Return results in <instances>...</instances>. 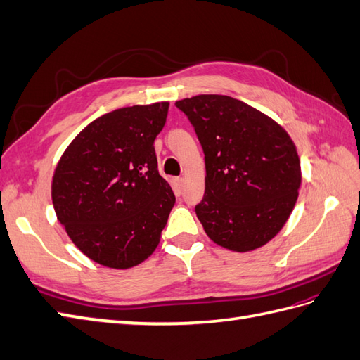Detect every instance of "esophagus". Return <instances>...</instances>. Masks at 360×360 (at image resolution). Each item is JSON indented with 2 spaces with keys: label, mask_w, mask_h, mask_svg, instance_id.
<instances>
[{
  "label": "esophagus",
  "mask_w": 360,
  "mask_h": 360,
  "mask_svg": "<svg viewBox=\"0 0 360 360\" xmlns=\"http://www.w3.org/2000/svg\"><path fill=\"white\" fill-rule=\"evenodd\" d=\"M174 189L177 194H181V189H183V177H175L174 179Z\"/></svg>",
  "instance_id": "obj_1"
}]
</instances>
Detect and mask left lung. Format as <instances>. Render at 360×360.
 I'll use <instances>...</instances> for the list:
<instances>
[{
  "instance_id": "obj_1",
  "label": "left lung",
  "mask_w": 360,
  "mask_h": 360,
  "mask_svg": "<svg viewBox=\"0 0 360 360\" xmlns=\"http://www.w3.org/2000/svg\"><path fill=\"white\" fill-rule=\"evenodd\" d=\"M205 153V197L195 214L218 246L249 252L283 229L301 186V163L287 131L231 96L175 102Z\"/></svg>"
}]
</instances>
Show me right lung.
Segmentation results:
<instances>
[{"instance_id":"add662e5","label":"right lung","mask_w":360,"mask_h":360,"mask_svg":"<svg viewBox=\"0 0 360 360\" xmlns=\"http://www.w3.org/2000/svg\"><path fill=\"white\" fill-rule=\"evenodd\" d=\"M168 102L114 110L79 133L55 169L51 200L76 248L129 269L159 246L175 195L157 168L154 140Z\"/></svg>"}]
</instances>
